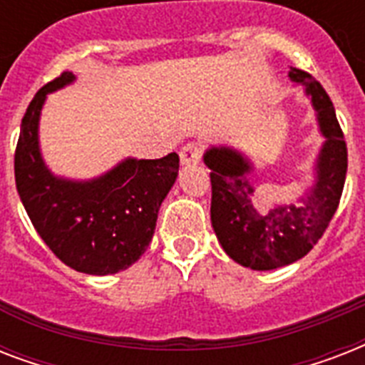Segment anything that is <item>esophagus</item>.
<instances>
[{
    "mask_svg": "<svg viewBox=\"0 0 365 365\" xmlns=\"http://www.w3.org/2000/svg\"><path fill=\"white\" fill-rule=\"evenodd\" d=\"M202 159V145L199 142H189L180 149L182 165H197Z\"/></svg>",
    "mask_w": 365,
    "mask_h": 365,
    "instance_id": "34e87169",
    "label": "esophagus"
}]
</instances>
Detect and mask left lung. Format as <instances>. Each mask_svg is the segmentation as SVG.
Masks as SVG:
<instances>
[{
  "label": "left lung",
  "mask_w": 365,
  "mask_h": 365,
  "mask_svg": "<svg viewBox=\"0 0 365 365\" xmlns=\"http://www.w3.org/2000/svg\"><path fill=\"white\" fill-rule=\"evenodd\" d=\"M288 77L305 87L326 138L317 159V180L295 202L267 208L246 174L252 165L231 148H210L212 227L231 259L254 271H271L301 259L322 239L337 206L346 178V143L335 108L320 83L303 70L289 68Z\"/></svg>",
  "instance_id": "1"
}]
</instances>
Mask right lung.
<instances>
[{"label": "right lung", "mask_w": 365, "mask_h": 365, "mask_svg": "<svg viewBox=\"0 0 365 365\" xmlns=\"http://www.w3.org/2000/svg\"><path fill=\"white\" fill-rule=\"evenodd\" d=\"M71 71L37 91L28 106L14 151V180L34 227L51 252L85 274L125 271L148 250L157 214L174 185L180 157L125 159L88 182L56 178L41 159L37 126L48 93L70 85Z\"/></svg>", "instance_id": "1"}]
</instances>
